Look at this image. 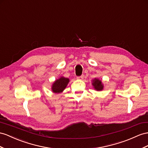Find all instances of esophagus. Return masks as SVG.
<instances>
[{
    "instance_id": "esophagus-1",
    "label": "esophagus",
    "mask_w": 148,
    "mask_h": 148,
    "mask_svg": "<svg viewBox=\"0 0 148 148\" xmlns=\"http://www.w3.org/2000/svg\"><path fill=\"white\" fill-rule=\"evenodd\" d=\"M77 79H80V80H82L83 79H84V75H81V76H79L77 77Z\"/></svg>"
}]
</instances>
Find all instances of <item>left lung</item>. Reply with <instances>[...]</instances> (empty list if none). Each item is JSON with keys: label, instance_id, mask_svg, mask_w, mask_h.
Segmentation results:
<instances>
[{"label": "left lung", "instance_id": "left-lung-1", "mask_svg": "<svg viewBox=\"0 0 148 148\" xmlns=\"http://www.w3.org/2000/svg\"><path fill=\"white\" fill-rule=\"evenodd\" d=\"M92 85L94 89L97 91H101L104 89V84L99 79L94 78L92 80Z\"/></svg>", "mask_w": 148, "mask_h": 148}]
</instances>
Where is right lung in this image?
Returning a JSON list of instances; mask_svg holds the SVG:
<instances>
[{"instance_id":"add662e5","label":"right lung","mask_w":148,"mask_h":148,"mask_svg":"<svg viewBox=\"0 0 148 148\" xmlns=\"http://www.w3.org/2000/svg\"><path fill=\"white\" fill-rule=\"evenodd\" d=\"M69 82V79L64 76H60L59 78L52 83L51 90L52 92L55 94H59L64 91Z\"/></svg>"}]
</instances>
